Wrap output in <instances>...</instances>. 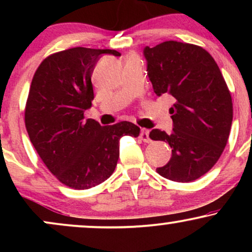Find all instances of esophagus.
Segmentation results:
<instances>
[{
    "instance_id": "34e87169",
    "label": "esophagus",
    "mask_w": 252,
    "mask_h": 252,
    "mask_svg": "<svg viewBox=\"0 0 252 252\" xmlns=\"http://www.w3.org/2000/svg\"><path fill=\"white\" fill-rule=\"evenodd\" d=\"M140 137H141V140L143 141V142L149 143V142H150V138H149V130H148V129H142V130H141Z\"/></svg>"
}]
</instances>
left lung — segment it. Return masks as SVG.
<instances>
[{"label":"left lung","instance_id":"1","mask_svg":"<svg viewBox=\"0 0 252 252\" xmlns=\"http://www.w3.org/2000/svg\"><path fill=\"white\" fill-rule=\"evenodd\" d=\"M143 54L155 94L175 98L172 134H149L172 148L169 162L156 172L172 181L196 180L219 160L230 135L232 98L224 77L209 52L192 43L170 40L147 46Z\"/></svg>","mask_w":252,"mask_h":252}]
</instances>
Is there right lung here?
Wrapping results in <instances>:
<instances>
[{"label": "right lung", "mask_w": 252, "mask_h": 252, "mask_svg": "<svg viewBox=\"0 0 252 252\" xmlns=\"http://www.w3.org/2000/svg\"><path fill=\"white\" fill-rule=\"evenodd\" d=\"M102 54L120 57L115 50L74 47L42 60L32 80L25 109L31 142L50 172L73 189L102 184L114 173L120 138L137 137L140 128L123 122L102 126L84 120L91 108V76Z\"/></svg>", "instance_id": "1"}]
</instances>
